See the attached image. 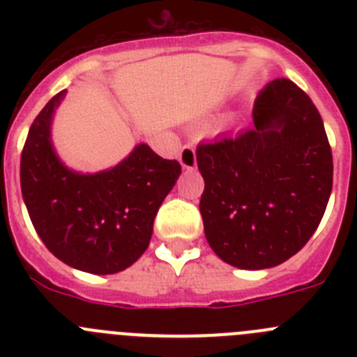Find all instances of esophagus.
<instances>
[{"label":"esophagus","instance_id":"esophagus-1","mask_svg":"<svg viewBox=\"0 0 357 357\" xmlns=\"http://www.w3.org/2000/svg\"><path fill=\"white\" fill-rule=\"evenodd\" d=\"M182 168L184 169H193L197 168V155H195L193 144H184L181 150V155H178Z\"/></svg>","mask_w":357,"mask_h":357}]
</instances>
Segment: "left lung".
<instances>
[{"label":"left lung","instance_id":"1","mask_svg":"<svg viewBox=\"0 0 357 357\" xmlns=\"http://www.w3.org/2000/svg\"><path fill=\"white\" fill-rule=\"evenodd\" d=\"M254 128L197 148L207 243L241 270L288 261L314 234L333 189V153L311 98L288 78L257 94Z\"/></svg>","mask_w":357,"mask_h":357}]
</instances>
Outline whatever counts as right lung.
<instances>
[{"instance_id":"1","label":"right lung","mask_w":357,"mask_h":357,"mask_svg":"<svg viewBox=\"0 0 357 357\" xmlns=\"http://www.w3.org/2000/svg\"><path fill=\"white\" fill-rule=\"evenodd\" d=\"M66 91L31 123L21 153V191L30 220L50 252L94 275L118 273L150 245L160 204L181 176V164L139 143L114 168H68L52 141L55 110Z\"/></svg>"}]
</instances>
